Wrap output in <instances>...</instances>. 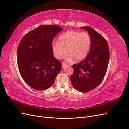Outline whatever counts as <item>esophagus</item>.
Returning a JSON list of instances; mask_svg holds the SVG:
<instances>
[{
  "label": "esophagus",
  "instance_id": "34e87169",
  "mask_svg": "<svg viewBox=\"0 0 129 129\" xmlns=\"http://www.w3.org/2000/svg\"><path fill=\"white\" fill-rule=\"evenodd\" d=\"M62 67L63 68H65V67L67 66V64L66 63H64V62H63V63H62Z\"/></svg>",
  "mask_w": 129,
  "mask_h": 129
}]
</instances>
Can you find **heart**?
<instances>
[{"mask_svg":"<svg viewBox=\"0 0 129 129\" xmlns=\"http://www.w3.org/2000/svg\"><path fill=\"white\" fill-rule=\"evenodd\" d=\"M91 39L87 32L69 31L60 35L58 42L54 41L52 49L55 57L61 59L66 53L68 55L66 59L72 60L73 58L76 61L84 59L90 49Z\"/></svg>","mask_w":129,"mask_h":129,"instance_id":"obj_1","label":"heart"}]
</instances>
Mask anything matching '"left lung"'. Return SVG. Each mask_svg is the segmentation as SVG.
<instances>
[{"label":"left lung","instance_id":"obj_1","mask_svg":"<svg viewBox=\"0 0 129 129\" xmlns=\"http://www.w3.org/2000/svg\"><path fill=\"white\" fill-rule=\"evenodd\" d=\"M91 39L89 52L82 62L73 65L71 83L76 90L86 92L96 88L103 80L109 63L110 52L106 40L89 26L80 27Z\"/></svg>","mask_w":129,"mask_h":129}]
</instances>
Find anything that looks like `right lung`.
I'll list each match as a JSON object with an SVG mask.
<instances>
[{
	"instance_id": "1",
	"label": "right lung",
	"mask_w": 129,
	"mask_h": 129,
	"mask_svg": "<svg viewBox=\"0 0 129 129\" xmlns=\"http://www.w3.org/2000/svg\"><path fill=\"white\" fill-rule=\"evenodd\" d=\"M63 30L56 25H40L20 41L17 54L19 70L34 89L44 90L51 87L62 69V63L53 55L52 44Z\"/></svg>"
}]
</instances>
